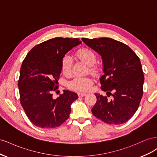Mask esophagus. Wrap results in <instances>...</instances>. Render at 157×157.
<instances>
[{"instance_id":"1","label":"esophagus","mask_w":157,"mask_h":157,"mask_svg":"<svg viewBox=\"0 0 157 157\" xmlns=\"http://www.w3.org/2000/svg\"><path fill=\"white\" fill-rule=\"evenodd\" d=\"M77 94H78V96L79 97H84V96H86V94L82 93V92H78Z\"/></svg>"}]
</instances>
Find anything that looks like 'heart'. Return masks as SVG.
I'll use <instances>...</instances> for the list:
<instances>
[{
  "mask_svg": "<svg viewBox=\"0 0 157 157\" xmlns=\"http://www.w3.org/2000/svg\"><path fill=\"white\" fill-rule=\"evenodd\" d=\"M76 56L90 67V72L92 74L98 73V67L95 65L96 62V56L94 52L87 48H81L76 52ZM72 60L70 57L65 56L61 59V69L64 75L69 77L71 74ZM93 80L90 77H77L69 83V87L77 92H88L91 89Z\"/></svg>",
  "mask_w": 157,
  "mask_h": 157,
  "instance_id": "b5f03b06",
  "label": "heart"
}]
</instances>
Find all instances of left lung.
I'll return each mask as SVG.
<instances>
[{"mask_svg":"<svg viewBox=\"0 0 157 157\" xmlns=\"http://www.w3.org/2000/svg\"><path fill=\"white\" fill-rule=\"evenodd\" d=\"M82 40L101 56V88L113 98L109 100L95 94L97 101L92 109L93 115L107 124H123L134 115L143 96L144 75L140 59L129 46L111 38Z\"/></svg>","mask_w":157,"mask_h":157,"instance_id":"1","label":"left lung"}]
</instances>
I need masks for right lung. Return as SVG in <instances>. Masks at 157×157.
I'll return each instance as SVG.
<instances>
[{"mask_svg": "<svg viewBox=\"0 0 157 157\" xmlns=\"http://www.w3.org/2000/svg\"><path fill=\"white\" fill-rule=\"evenodd\" d=\"M81 42L78 39L54 38L33 47L23 60L18 80L20 103L35 126L54 128L69 118L71 105L78 95L63 90L54 99L53 92L58 88L61 59Z\"/></svg>", "mask_w": 157, "mask_h": 157, "instance_id": "obj_1", "label": "right lung"}]
</instances>
